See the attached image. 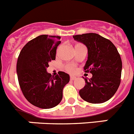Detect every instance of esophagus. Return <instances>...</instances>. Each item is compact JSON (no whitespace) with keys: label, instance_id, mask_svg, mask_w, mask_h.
Returning a JSON list of instances; mask_svg holds the SVG:
<instances>
[{"label":"esophagus","instance_id":"obj_1","mask_svg":"<svg viewBox=\"0 0 134 134\" xmlns=\"http://www.w3.org/2000/svg\"><path fill=\"white\" fill-rule=\"evenodd\" d=\"M70 80H74L76 79V77L75 76H70Z\"/></svg>","mask_w":134,"mask_h":134}]
</instances>
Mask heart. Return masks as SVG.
Segmentation results:
<instances>
[{
  "mask_svg": "<svg viewBox=\"0 0 134 134\" xmlns=\"http://www.w3.org/2000/svg\"><path fill=\"white\" fill-rule=\"evenodd\" d=\"M65 69L70 73H74L76 72V67L74 64H67L65 66Z\"/></svg>",
  "mask_w": 134,
  "mask_h": 134,
  "instance_id": "heart-1",
  "label": "heart"
}]
</instances>
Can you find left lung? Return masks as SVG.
Returning a JSON list of instances; mask_svg holds the SVG:
<instances>
[{
  "label": "left lung",
  "instance_id": "left-lung-1",
  "mask_svg": "<svg viewBox=\"0 0 134 134\" xmlns=\"http://www.w3.org/2000/svg\"><path fill=\"white\" fill-rule=\"evenodd\" d=\"M88 49V60L84 67L85 72L93 77L87 80L79 91L80 97L91 103H102L116 93L121 82L122 62L112 42L94 33L73 35Z\"/></svg>",
  "mask_w": 134,
  "mask_h": 134
}]
</instances>
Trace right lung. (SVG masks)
<instances>
[{
  "instance_id": "right-lung-1",
  "label": "right lung",
  "mask_w": 134,
  "mask_h": 134,
  "mask_svg": "<svg viewBox=\"0 0 134 134\" xmlns=\"http://www.w3.org/2000/svg\"><path fill=\"white\" fill-rule=\"evenodd\" d=\"M60 36L41 35L29 41L21 49L16 63L19 84L23 95L33 105L50 109L62 99V91L69 82L64 72L52 76L47 72L49 62L55 60Z\"/></svg>"
}]
</instances>
